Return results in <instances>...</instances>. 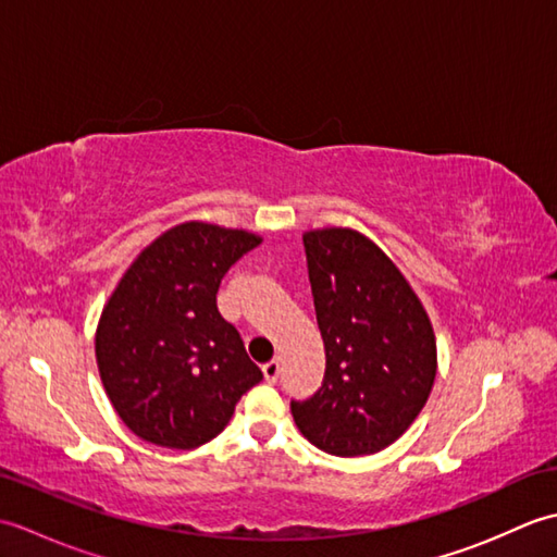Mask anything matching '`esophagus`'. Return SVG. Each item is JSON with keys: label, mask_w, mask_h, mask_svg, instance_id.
<instances>
[{"label": "esophagus", "mask_w": 557, "mask_h": 557, "mask_svg": "<svg viewBox=\"0 0 557 557\" xmlns=\"http://www.w3.org/2000/svg\"><path fill=\"white\" fill-rule=\"evenodd\" d=\"M263 375L268 383H275L280 377V359H272V361L263 363Z\"/></svg>", "instance_id": "1"}]
</instances>
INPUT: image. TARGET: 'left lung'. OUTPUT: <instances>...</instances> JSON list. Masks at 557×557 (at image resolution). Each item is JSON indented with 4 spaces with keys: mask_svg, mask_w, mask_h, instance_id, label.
<instances>
[{
    "mask_svg": "<svg viewBox=\"0 0 557 557\" xmlns=\"http://www.w3.org/2000/svg\"><path fill=\"white\" fill-rule=\"evenodd\" d=\"M325 377L292 399L306 441L335 457L381 453L419 417L437 371L431 318L369 236L347 227L304 234Z\"/></svg>",
    "mask_w": 557,
    "mask_h": 557,
    "instance_id": "8db88e82",
    "label": "left lung"
}]
</instances>
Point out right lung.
Instances as JSON below:
<instances>
[{
  "mask_svg": "<svg viewBox=\"0 0 557 557\" xmlns=\"http://www.w3.org/2000/svg\"><path fill=\"white\" fill-rule=\"evenodd\" d=\"M258 234L184 222L138 253L100 315L96 359L114 411L146 443L206 445L263 381L218 311V289Z\"/></svg>",
  "mask_w": 557,
  "mask_h": 557,
  "instance_id": "1",
  "label": "right lung"
}]
</instances>
